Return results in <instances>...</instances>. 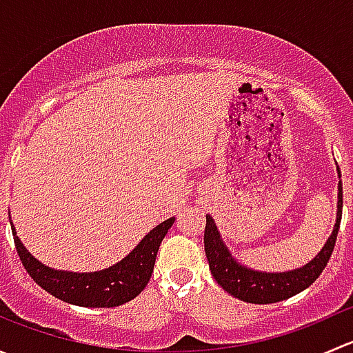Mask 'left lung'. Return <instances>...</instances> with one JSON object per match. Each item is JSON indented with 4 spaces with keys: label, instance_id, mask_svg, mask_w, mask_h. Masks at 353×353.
<instances>
[{
    "label": "left lung",
    "instance_id": "1",
    "mask_svg": "<svg viewBox=\"0 0 353 353\" xmlns=\"http://www.w3.org/2000/svg\"><path fill=\"white\" fill-rule=\"evenodd\" d=\"M338 174H340V170H338ZM341 205H343V194H341L340 181V184H338V213L333 234L326 241L321 252L311 263L287 273L252 272V270L244 268L239 263L234 261V258L229 254L222 239H220L213 219L208 215L205 227V252L213 279L230 295L244 302H251V304H273V302L285 301L292 295L299 294L304 288L312 285L328 265L334 243H336L338 229H340Z\"/></svg>",
    "mask_w": 353,
    "mask_h": 353
}]
</instances>
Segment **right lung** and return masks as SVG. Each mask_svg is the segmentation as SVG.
<instances>
[{
  "label": "right lung",
  "mask_w": 353,
  "mask_h": 353,
  "mask_svg": "<svg viewBox=\"0 0 353 353\" xmlns=\"http://www.w3.org/2000/svg\"><path fill=\"white\" fill-rule=\"evenodd\" d=\"M172 223L174 219H169L157 225L123 261L97 273H68L48 268L23 248L13 227L12 232L20 261L39 287L68 304L116 307L137 297L150 282L157 251Z\"/></svg>",
  "instance_id": "1"
}]
</instances>
